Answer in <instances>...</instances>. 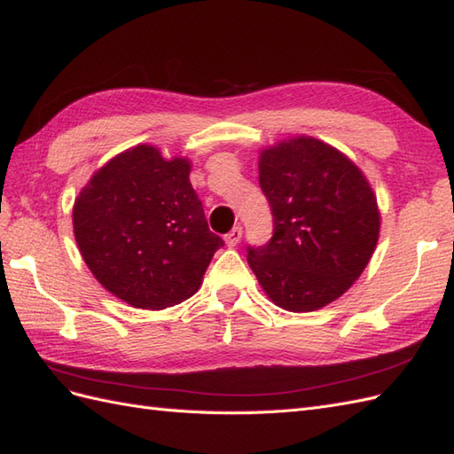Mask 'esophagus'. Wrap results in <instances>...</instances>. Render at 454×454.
I'll list each match as a JSON object with an SVG mask.
<instances>
[{
    "instance_id": "esophagus-1",
    "label": "esophagus",
    "mask_w": 454,
    "mask_h": 454,
    "mask_svg": "<svg viewBox=\"0 0 454 454\" xmlns=\"http://www.w3.org/2000/svg\"><path fill=\"white\" fill-rule=\"evenodd\" d=\"M241 234H244V230H241V226H234V228H231V230L228 231V234L224 236L226 246H228V247H236V246L239 244Z\"/></svg>"
}]
</instances>
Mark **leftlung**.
Listing matches in <instances>:
<instances>
[{
  "instance_id": "1",
  "label": "left lung",
  "mask_w": 454,
  "mask_h": 454,
  "mask_svg": "<svg viewBox=\"0 0 454 454\" xmlns=\"http://www.w3.org/2000/svg\"><path fill=\"white\" fill-rule=\"evenodd\" d=\"M272 238L247 247L251 270L278 308L315 311L340 298L370 262L381 228L377 199L350 158L292 137L259 158Z\"/></svg>"
}]
</instances>
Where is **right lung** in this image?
I'll return each instance as SVG.
<instances>
[{
    "label": "right lung",
    "mask_w": 454,
    "mask_h": 454,
    "mask_svg": "<svg viewBox=\"0 0 454 454\" xmlns=\"http://www.w3.org/2000/svg\"><path fill=\"white\" fill-rule=\"evenodd\" d=\"M185 158L166 160L137 145L102 166L73 207V231L87 267L115 298L166 309L201 286L223 238L208 230Z\"/></svg>",
    "instance_id": "right-lung-1"
}]
</instances>
